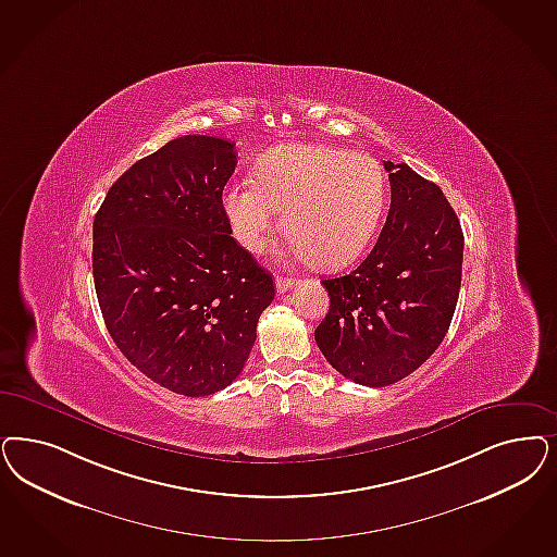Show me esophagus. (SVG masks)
Returning a JSON list of instances; mask_svg holds the SVG:
<instances>
[{
	"mask_svg": "<svg viewBox=\"0 0 557 557\" xmlns=\"http://www.w3.org/2000/svg\"><path fill=\"white\" fill-rule=\"evenodd\" d=\"M294 284H296L294 277H284V275H277V277H275V289H277L280 294H284V292L294 288Z\"/></svg>",
	"mask_w": 557,
	"mask_h": 557,
	"instance_id": "34e87169",
	"label": "esophagus"
}]
</instances>
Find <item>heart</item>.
Returning <instances> with one entry per match:
<instances>
[{
	"label": "heart",
	"mask_w": 557,
	"mask_h": 557,
	"mask_svg": "<svg viewBox=\"0 0 557 557\" xmlns=\"http://www.w3.org/2000/svg\"><path fill=\"white\" fill-rule=\"evenodd\" d=\"M388 199L381 162L364 152L323 144H288L257 160L255 181H232L222 211L247 250L263 249L277 226L289 247L314 268L351 263L379 231Z\"/></svg>",
	"instance_id": "obj_1"
}]
</instances>
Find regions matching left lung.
Wrapping results in <instances>:
<instances>
[{
    "label": "left lung",
    "mask_w": 557,
    "mask_h": 557,
    "mask_svg": "<svg viewBox=\"0 0 557 557\" xmlns=\"http://www.w3.org/2000/svg\"><path fill=\"white\" fill-rule=\"evenodd\" d=\"M391 208L379 243L351 273L323 280L329 312L317 346L364 386L409 376L438 349L459 300L462 231L438 185L384 162Z\"/></svg>",
    "instance_id": "8db88e82"
}]
</instances>
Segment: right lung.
Here are the masks:
<instances>
[{
	"label": "right lung",
	"mask_w": 557,
	"mask_h": 557,
	"mask_svg": "<svg viewBox=\"0 0 557 557\" xmlns=\"http://www.w3.org/2000/svg\"><path fill=\"white\" fill-rule=\"evenodd\" d=\"M234 144L183 135L137 160L109 189L92 226L104 325L153 383L206 397L249 360L271 305V273L232 238L222 191Z\"/></svg>",
	"instance_id": "add662e5"
}]
</instances>
